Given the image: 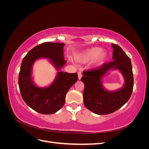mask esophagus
<instances>
[{"label":"esophagus","mask_w":149,"mask_h":149,"mask_svg":"<svg viewBox=\"0 0 149 149\" xmlns=\"http://www.w3.org/2000/svg\"><path fill=\"white\" fill-rule=\"evenodd\" d=\"M78 79L80 80L81 78V77H82V73H81V72H78Z\"/></svg>","instance_id":"esophagus-1"}]
</instances>
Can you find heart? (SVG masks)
<instances>
[{
	"instance_id": "1",
	"label": "heart",
	"mask_w": 149,
	"mask_h": 149,
	"mask_svg": "<svg viewBox=\"0 0 149 149\" xmlns=\"http://www.w3.org/2000/svg\"><path fill=\"white\" fill-rule=\"evenodd\" d=\"M101 47H93L77 54L74 57L75 60L79 63H87L93 61L95 66H100L104 63L107 58V53L102 51Z\"/></svg>"
}]
</instances>
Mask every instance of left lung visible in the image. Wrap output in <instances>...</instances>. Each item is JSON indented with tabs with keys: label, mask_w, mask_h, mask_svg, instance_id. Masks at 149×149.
<instances>
[{
	"label": "left lung",
	"mask_w": 149,
	"mask_h": 149,
	"mask_svg": "<svg viewBox=\"0 0 149 149\" xmlns=\"http://www.w3.org/2000/svg\"><path fill=\"white\" fill-rule=\"evenodd\" d=\"M113 48L112 61L96 70L83 72L81 79L84 84V104L96 114L106 115L118 110L128 101L134 86L131 60L118 45L111 44ZM119 70L125 79L120 88L109 91L103 87V77L111 71Z\"/></svg>",
	"instance_id": "obj_1"
}]
</instances>
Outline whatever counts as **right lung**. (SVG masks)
<instances>
[{
    "instance_id": "right-lung-1",
    "label": "right lung",
    "mask_w": 149,
    "mask_h": 149,
    "mask_svg": "<svg viewBox=\"0 0 149 149\" xmlns=\"http://www.w3.org/2000/svg\"><path fill=\"white\" fill-rule=\"evenodd\" d=\"M63 43L45 42L36 46L24 58L19 75V86L24 101L31 109L43 114H52L65 104L66 94L78 81V74L60 71L66 61ZM47 59L58 71L54 81L48 87H39L32 76L34 63Z\"/></svg>"
}]
</instances>
